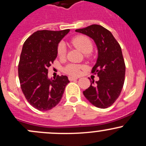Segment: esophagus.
<instances>
[{
	"label": "esophagus",
	"mask_w": 146,
	"mask_h": 146,
	"mask_svg": "<svg viewBox=\"0 0 146 146\" xmlns=\"http://www.w3.org/2000/svg\"><path fill=\"white\" fill-rule=\"evenodd\" d=\"M78 78H76V77H68V80L70 81H73L76 80H78Z\"/></svg>",
	"instance_id": "esophagus-1"
}]
</instances>
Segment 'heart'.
<instances>
[{
    "mask_svg": "<svg viewBox=\"0 0 146 146\" xmlns=\"http://www.w3.org/2000/svg\"><path fill=\"white\" fill-rule=\"evenodd\" d=\"M72 44L77 48L81 50L83 53H89L93 50V43L88 36L84 35H78L71 40ZM57 55L60 57H65L66 49L64 43L60 42L57 46ZM82 66L74 64H68L64 68V71L70 76H78L80 73V70Z\"/></svg>",
    "mask_w": 146,
    "mask_h": 146,
    "instance_id": "heart-1",
    "label": "heart"
}]
</instances>
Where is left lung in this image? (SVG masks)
I'll return each mask as SVG.
<instances>
[{"label": "left lung", "mask_w": 146, "mask_h": 146, "mask_svg": "<svg viewBox=\"0 0 146 146\" xmlns=\"http://www.w3.org/2000/svg\"><path fill=\"white\" fill-rule=\"evenodd\" d=\"M76 31L94 39L98 51L91 73L96 74L99 80L96 83L91 80L83 94L94 106L107 108L117 100L124 84L125 64L121 46L111 32L100 25L94 24Z\"/></svg>", "instance_id": "obj_1"}]
</instances>
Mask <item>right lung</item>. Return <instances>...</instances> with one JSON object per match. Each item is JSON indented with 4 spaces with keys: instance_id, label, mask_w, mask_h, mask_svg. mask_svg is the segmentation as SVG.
Listing matches in <instances>:
<instances>
[{
    "instance_id": "right-lung-1",
    "label": "right lung",
    "mask_w": 146,
    "mask_h": 146,
    "mask_svg": "<svg viewBox=\"0 0 146 146\" xmlns=\"http://www.w3.org/2000/svg\"><path fill=\"white\" fill-rule=\"evenodd\" d=\"M69 30H38L23 44L18 69L21 88L29 103L39 111L55 107L69 82L66 76L48 78V68L57 57L59 42Z\"/></svg>"
}]
</instances>
